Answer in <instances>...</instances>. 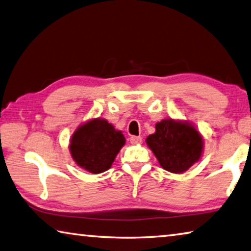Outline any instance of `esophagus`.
I'll use <instances>...</instances> for the list:
<instances>
[{"instance_id":"obj_1","label":"esophagus","mask_w":251,"mask_h":251,"mask_svg":"<svg viewBox=\"0 0 251 251\" xmlns=\"http://www.w3.org/2000/svg\"><path fill=\"white\" fill-rule=\"evenodd\" d=\"M130 142L132 144H139L142 142V138L141 137H134V135H132V137L130 138Z\"/></svg>"}]
</instances>
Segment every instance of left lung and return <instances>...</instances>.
Segmentation results:
<instances>
[{"label":"left lung","mask_w":251,"mask_h":251,"mask_svg":"<svg viewBox=\"0 0 251 251\" xmlns=\"http://www.w3.org/2000/svg\"><path fill=\"white\" fill-rule=\"evenodd\" d=\"M148 147L160 165L171 173H183L201 159L203 138L188 122L164 119L155 125V133L147 138Z\"/></svg>","instance_id":"1"}]
</instances>
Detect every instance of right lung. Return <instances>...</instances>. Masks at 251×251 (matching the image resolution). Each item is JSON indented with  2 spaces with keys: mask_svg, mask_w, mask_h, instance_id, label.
Returning a JSON list of instances; mask_svg holds the SVG:
<instances>
[{
  "mask_svg": "<svg viewBox=\"0 0 251 251\" xmlns=\"http://www.w3.org/2000/svg\"><path fill=\"white\" fill-rule=\"evenodd\" d=\"M126 139L104 119L97 118L79 126L70 140L69 150L76 164L98 174L111 168Z\"/></svg>",
  "mask_w": 251,
  "mask_h": 251,
  "instance_id": "obj_1",
  "label": "right lung"
}]
</instances>
